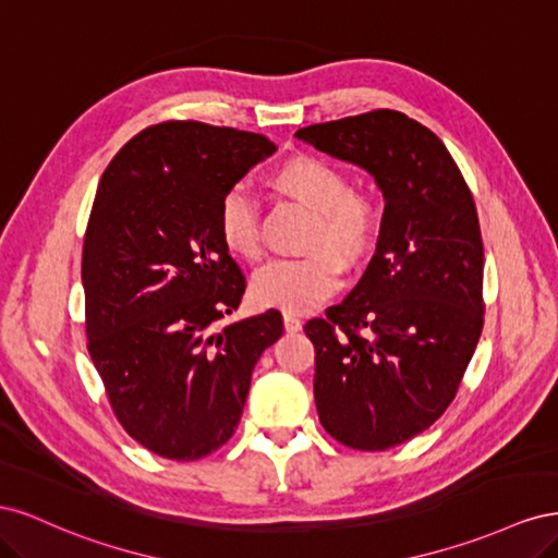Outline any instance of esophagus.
<instances>
[{
    "label": "esophagus",
    "instance_id": "1",
    "mask_svg": "<svg viewBox=\"0 0 558 558\" xmlns=\"http://www.w3.org/2000/svg\"><path fill=\"white\" fill-rule=\"evenodd\" d=\"M283 328L289 332H298L302 328V318L293 312H283Z\"/></svg>",
    "mask_w": 558,
    "mask_h": 558
}]
</instances>
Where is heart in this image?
<instances>
[{"mask_svg":"<svg viewBox=\"0 0 558 558\" xmlns=\"http://www.w3.org/2000/svg\"><path fill=\"white\" fill-rule=\"evenodd\" d=\"M269 183L283 195L314 211L307 248L302 258L265 263L251 281V295L263 307L302 312L340 289L344 260L359 263L377 238V209L367 197L349 191L347 177L337 165L312 154L279 162ZM218 234L234 256L256 260L260 256L258 205L242 185H232L218 205Z\"/></svg>","mask_w":558,"mask_h":558,"instance_id":"obj_1","label":"heart"}]
</instances>
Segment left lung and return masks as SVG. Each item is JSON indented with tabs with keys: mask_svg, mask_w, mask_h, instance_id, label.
Listing matches in <instances>:
<instances>
[{
	"mask_svg": "<svg viewBox=\"0 0 558 558\" xmlns=\"http://www.w3.org/2000/svg\"><path fill=\"white\" fill-rule=\"evenodd\" d=\"M295 137L363 167L386 202L356 289L305 332L316 349L320 426L351 449H391L442 416L480 342L475 199L440 137L400 111L349 116Z\"/></svg>",
	"mask_w": 558,
	"mask_h": 558,
	"instance_id": "1",
	"label": "left lung"
}]
</instances>
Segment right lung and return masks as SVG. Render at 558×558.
Here are the masks:
<instances>
[{"mask_svg": "<svg viewBox=\"0 0 558 558\" xmlns=\"http://www.w3.org/2000/svg\"><path fill=\"white\" fill-rule=\"evenodd\" d=\"M277 146L263 134L165 121L118 150L83 240L88 351L116 418L162 459L197 461L240 424L277 310L216 330L246 279L218 234V205Z\"/></svg>", "mask_w": 558, "mask_h": 558, "instance_id": "1", "label": "right lung"}]
</instances>
